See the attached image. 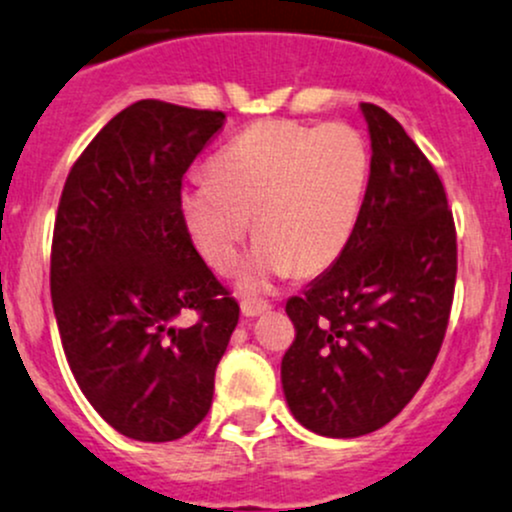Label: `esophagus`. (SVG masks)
Listing matches in <instances>:
<instances>
[{"instance_id":"1","label":"esophagus","mask_w":512,"mask_h":512,"mask_svg":"<svg viewBox=\"0 0 512 512\" xmlns=\"http://www.w3.org/2000/svg\"><path fill=\"white\" fill-rule=\"evenodd\" d=\"M268 302H261V300H244L241 302V315H246V317H258V315H263V312L268 310Z\"/></svg>"}]
</instances>
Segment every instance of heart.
Returning a JSON list of instances; mask_svg holds the SVG:
<instances>
[{
    "label": "heart",
    "mask_w": 512,
    "mask_h": 512,
    "mask_svg": "<svg viewBox=\"0 0 512 512\" xmlns=\"http://www.w3.org/2000/svg\"><path fill=\"white\" fill-rule=\"evenodd\" d=\"M180 190L192 244L219 273L232 271L256 214L258 241L246 290L271 276H317L354 236L364 207L371 151L359 129H320L266 119L239 134Z\"/></svg>",
    "instance_id": "1"
}]
</instances>
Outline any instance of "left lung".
<instances>
[{
    "label": "left lung",
    "mask_w": 512,
    "mask_h": 512,
    "mask_svg": "<svg viewBox=\"0 0 512 512\" xmlns=\"http://www.w3.org/2000/svg\"><path fill=\"white\" fill-rule=\"evenodd\" d=\"M371 173L344 254L285 312L295 342L280 364L288 408L322 437L388 425L425 383L456 283V229L425 153L386 109L361 102Z\"/></svg>",
    "instance_id": "obj_1"
}]
</instances>
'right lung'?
Returning a JSON list of instances; mask_svg holds the SVG:
<instances>
[{"mask_svg":"<svg viewBox=\"0 0 512 512\" xmlns=\"http://www.w3.org/2000/svg\"><path fill=\"white\" fill-rule=\"evenodd\" d=\"M224 119L134 102L87 144L60 195L51 298L65 359L92 408L139 442H173L205 420L239 322L180 217L185 170Z\"/></svg>","mask_w":512,"mask_h":512,"instance_id":"add662e5","label":"right lung"}]
</instances>
